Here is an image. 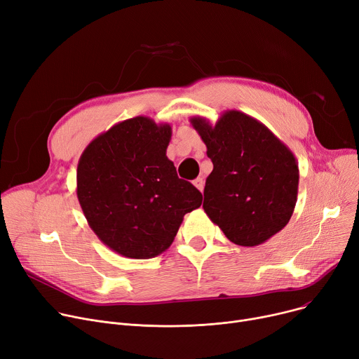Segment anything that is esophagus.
<instances>
[{"label":"esophagus","instance_id":"1","mask_svg":"<svg viewBox=\"0 0 359 359\" xmlns=\"http://www.w3.org/2000/svg\"><path fill=\"white\" fill-rule=\"evenodd\" d=\"M194 185L197 187V189H200V191H203V189H204V178H196V180H194Z\"/></svg>","mask_w":359,"mask_h":359}]
</instances>
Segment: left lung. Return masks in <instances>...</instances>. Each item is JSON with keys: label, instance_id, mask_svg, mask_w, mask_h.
Instances as JSON below:
<instances>
[{"label": "left lung", "instance_id": "left-lung-1", "mask_svg": "<svg viewBox=\"0 0 359 359\" xmlns=\"http://www.w3.org/2000/svg\"><path fill=\"white\" fill-rule=\"evenodd\" d=\"M189 123L213 162L203 203L210 220L239 246H258L277 235L297 203L299 163L290 147L238 110L223 111L215 126L200 116Z\"/></svg>", "mask_w": 359, "mask_h": 359}]
</instances>
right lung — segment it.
<instances>
[{
  "label": "right lung",
  "instance_id": "1",
  "mask_svg": "<svg viewBox=\"0 0 359 359\" xmlns=\"http://www.w3.org/2000/svg\"><path fill=\"white\" fill-rule=\"evenodd\" d=\"M171 124L137 116L114 124L83 149L76 196L97 238L118 255L149 259L170 248L203 196L178 178L166 147Z\"/></svg>",
  "mask_w": 359,
  "mask_h": 359
}]
</instances>
